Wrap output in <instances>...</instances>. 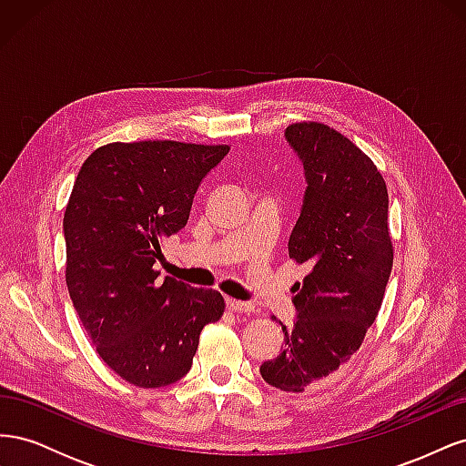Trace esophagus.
I'll list each match as a JSON object with an SVG mask.
<instances>
[{"label": "esophagus", "instance_id": "esophagus-1", "mask_svg": "<svg viewBox=\"0 0 466 466\" xmlns=\"http://www.w3.org/2000/svg\"><path fill=\"white\" fill-rule=\"evenodd\" d=\"M228 309L233 313H252V311H255V305L248 303V301L228 299Z\"/></svg>", "mask_w": 466, "mask_h": 466}]
</instances>
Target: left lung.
Returning <instances> with one entry per match:
<instances>
[{"label": "left lung", "instance_id": "1", "mask_svg": "<svg viewBox=\"0 0 466 466\" xmlns=\"http://www.w3.org/2000/svg\"><path fill=\"white\" fill-rule=\"evenodd\" d=\"M286 139L299 155L307 190L289 235V258L307 264L295 286L298 319L284 351L260 365L268 385L303 392L332 377L375 322L392 270L389 194L377 165L322 122H295Z\"/></svg>", "mask_w": 466, "mask_h": 466}]
</instances>
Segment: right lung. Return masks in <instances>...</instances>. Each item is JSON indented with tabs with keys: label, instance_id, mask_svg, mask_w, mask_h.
<instances>
[{
	"label": "right lung",
	"instance_id": "right-lung-1",
	"mask_svg": "<svg viewBox=\"0 0 466 466\" xmlns=\"http://www.w3.org/2000/svg\"><path fill=\"white\" fill-rule=\"evenodd\" d=\"M229 146L106 144L81 165L64 214L66 284L98 356L157 389L192 368L200 332L225 311L216 289L159 278V241L185 228L194 194Z\"/></svg>",
	"mask_w": 466,
	"mask_h": 466
}]
</instances>
